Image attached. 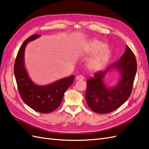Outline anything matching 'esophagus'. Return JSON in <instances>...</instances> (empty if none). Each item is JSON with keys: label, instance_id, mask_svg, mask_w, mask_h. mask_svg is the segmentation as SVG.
<instances>
[{"label": "esophagus", "instance_id": "esophagus-1", "mask_svg": "<svg viewBox=\"0 0 149 149\" xmlns=\"http://www.w3.org/2000/svg\"><path fill=\"white\" fill-rule=\"evenodd\" d=\"M76 80H84V76L79 75H77L76 77Z\"/></svg>", "mask_w": 149, "mask_h": 149}]
</instances>
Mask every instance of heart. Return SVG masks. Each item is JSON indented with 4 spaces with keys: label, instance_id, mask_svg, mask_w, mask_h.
<instances>
[{
    "label": "heart",
    "instance_id": "obj_1",
    "mask_svg": "<svg viewBox=\"0 0 149 149\" xmlns=\"http://www.w3.org/2000/svg\"><path fill=\"white\" fill-rule=\"evenodd\" d=\"M105 47L103 43L98 41H95L92 45V51L93 52H98L102 50ZM108 56V52L104 51L98 55L96 56L90 60L89 62V67L91 69H98L103 65L104 62L107 61Z\"/></svg>",
    "mask_w": 149,
    "mask_h": 149
}]
</instances>
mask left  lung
<instances>
[{
    "label": "left lung",
    "instance_id": "left-lung-1",
    "mask_svg": "<svg viewBox=\"0 0 149 149\" xmlns=\"http://www.w3.org/2000/svg\"><path fill=\"white\" fill-rule=\"evenodd\" d=\"M113 67L122 71V80L116 87L107 89L102 79ZM137 72L136 56L128 46L121 58L103 71L94 74L87 81L85 99L89 108L100 114L112 112L125 103L131 94Z\"/></svg>",
    "mask_w": 149,
    "mask_h": 149
}]
</instances>
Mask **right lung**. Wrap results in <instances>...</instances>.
I'll list each match as a JSON object with an SVG mask.
<instances>
[{
  "mask_svg": "<svg viewBox=\"0 0 149 149\" xmlns=\"http://www.w3.org/2000/svg\"><path fill=\"white\" fill-rule=\"evenodd\" d=\"M40 36V35H34L23 42L15 61L14 74L19 93L23 102L37 112L49 113L60 106L65 91L74 82V75L44 87L32 82L24 66V51L28 42Z\"/></svg>",
  "mask_w": 149,
  "mask_h": 149,
  "instance_id": "obj_1",
  "label": "right lung"
}]
</instances>
